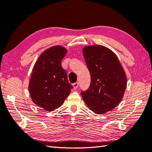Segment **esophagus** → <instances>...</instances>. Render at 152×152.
I'll return each mask as SVG.
<instances>
[{"mask_svg": "<svg viewBox=\"0 0 152 152\" xmlns=\"http://www.w3.org/2000/svg\"><path fill=\"white\" fill-rule=\"evenodd\" d=\"M73 87H74V89H77L78 87V82H75V83L73 84Z\"/></svg>", "mask_w": 152, "mask_h": 152, "instance_id": "obj_1", "label": "esophagus"}]
</instances>
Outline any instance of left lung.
<instances>
[{
	"mask_svg": "<svg viewBox=\"0 0 152 152\" xmlns=\"http://www.w3.org/2000/svg\"><path fill=\"white\" fill-rule=\"evenodd\" d=\"M91 82L81 95L91 110L103 114L121 101L127 86V78L117 56L104 46L94 45L83 48Z\"/></svg>",
	"mask_w": 152,
	"mask_h": 152,
	"instance_id": "8db88e82",
	"label": "left lung"
}]
</instances>
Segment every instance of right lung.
I'll list each match as a JSON object with an SVG mask.
<instances>
[{"label":"right lung","mask_w":152,"mask_h":152,"mask_svg":"<svg viewBox=\"0 0 152 152\" xmlns=\"http://www.w3.org/2000/svg\"><path fill=\"white\" fill-rule=\"evenodd\" d=\"M66 52L61 46H53L40 55L33 68L29 84L31 97L35 104L48 111L60 107L73 88L61 67Z\"/></svg>","instance_id":"right-lung-1"}]
</instances>
